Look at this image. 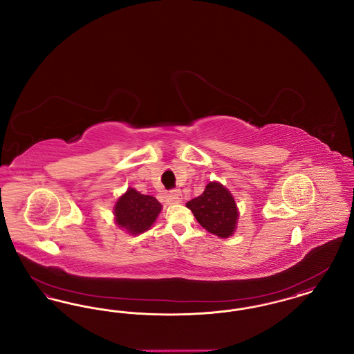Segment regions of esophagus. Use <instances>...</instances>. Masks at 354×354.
<instances>
[{
  "label": "esophagus",
  "instance_id": "obj_1",
  "mask_svg": "<svg viewBox=\"0 0 354 354\" xmlns=\"http://www.w3.org/2000/svg\"><path fill=\"white\" fill-rule=\"evenodd\" d=\"M166 198H167V201H169V202L179 203L180 202V199H182V191H180V189H178V188L171 189V191L167 192Z\"/></svg>",
  "mask_w": 354,
  "mask_h": 354
}]
</instances>
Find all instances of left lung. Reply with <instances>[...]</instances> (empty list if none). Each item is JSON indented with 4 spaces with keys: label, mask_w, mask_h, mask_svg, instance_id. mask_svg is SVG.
<instances>
[{
    "label": "left lung",
    "mask_w": 354,
    "mask_h": 354,
    "mask_svg": "<svg viewBox=\"0 0 354 354\" xmlns=\"http://www.w3.org/2000/svg\"><path fill=\"white\" fill-rule=\"evenodd\" d=\"M198 223L219 237L232 235L237 221V208L230 191L220 183H208L201 196L187 202Z\"/></svg>",
    "instance_id": "obj_1"
}]
</instances>
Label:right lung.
I'll list each match as a JSON object with an SVG mask.
<instances>
[{
  "label": "right lung",
  "mask_w": 354,
  "mask_h": 354,
  "mask_svg": "<svg viewBox=\"0 0 354 354\" xmlns=\"http://www.w3.org/2000/svg\"><path fill=\"white\" fill-rule=\"evenodd\" d=\"M162 209V204L153 196L142 195L134 188L119 198L114 214L117 224L130 234L138 235L147 231Z\"/></svg>",
  "instance_id": "1"
}]
</instances>
